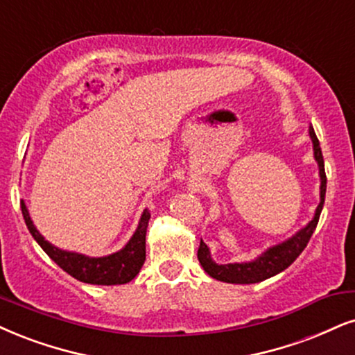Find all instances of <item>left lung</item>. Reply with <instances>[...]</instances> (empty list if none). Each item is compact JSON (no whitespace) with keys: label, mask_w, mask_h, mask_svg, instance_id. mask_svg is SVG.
Listing matches in <instances>:
<instances>
[{"label":"left lung","mask_w":355,"mask_h":355,"mask_svg":"<svg viewBox=\"0 0 355 355\" xmlns=\"http://www.w3.org/2000/svg\"><path fill=\"white\" fill-rule=\"evenodd\" d=\"M309 137L313 139L314 144V157H316L319 164V176H321V202H319L314 218L300 230L295 237H291L286 242L271 247L266 250L263 255L258 257L255 261H248V263H227V265H217L214 263L211 253H209L207 245L200 240L198 258L205 270V273L211 275L212 278L218 279L224 283H235V284H250L263 282L266 278L275 277L279 271L286 270L293 261L301 255L308 245L309 239H311L313 232L316 230V225L319 222V216H321L322 205H324V196H326V171H324V159H322V151L319 146V139L314 133L313 126H309Z\"/></svg>","instance_id":"left-lung-1"}]
</instances>
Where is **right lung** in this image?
<instances>
[{"instance_id":"add662e5","label":"right lung","mask_w":355,"mask_h":355,"mask_svg":"<svg viewBox=\"0 0 355 355\" xmlns=\"http://www.w3.org/2000/svg\"><path fill=\"white\" fill-rule=\"evenodd\" d=\"M21 211H23L24 222L28 225L31 235L41 245L42 250L60 268L67 271L71 277L77 278L78 282L90 284H125L137 277L144 260H146V227L151 217V214L148 211L143 212L138 229L130 242L125 245V248L113 253V255L102 258H89L73 252L59 250L47 240H44L42 235L36 230L23 200H21Z\"/></svg>"}]
</instances>
